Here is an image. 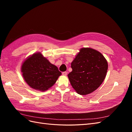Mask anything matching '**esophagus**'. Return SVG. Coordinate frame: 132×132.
<instances>
[{
    "instance_id": "esophagus-1",
    "label": "esophagus",
    "mask_w": 132,
    "mask_h": 132,
    "mask_svg": "<svg viewBox=\"0 0 132 132\" xmlns=\"http://www.w3.org/2000/svg\"><path fill=\"white\" fill-rule=\"evenodd\" d=\"M62 75H64V76H66L67 75V73L66 72V71H64V72L62 73Z\"/></svg>"
}]
</instances>
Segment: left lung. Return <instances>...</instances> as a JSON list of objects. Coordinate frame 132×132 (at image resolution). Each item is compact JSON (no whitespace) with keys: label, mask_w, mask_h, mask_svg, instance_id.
<instances>
[{"label":"left lung","mask_w":132,"mask_h":132,"mask_svg":"<svg viewBox=\"0 0 132 132\" xmlns=\"http://www.w3.org/2000/svg\"><path fill=\"white\" fill-rule=\"evenodd\" d=\"M72 71L68 77L77 93L85 95L101 85L106 77L107 62L99 52L90 48L80 50L71 64Z\"/></svg>","instance_id":"8db88e82"}]
</instances>
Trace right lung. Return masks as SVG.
I'll return each mask as SVG.
<instances>
[{"label":"right lung","instance_id":"1","mask_svg":"<svg viewBox=\"0 0 132 132\" xmlns=\"http://www.w3.org/2000/svg\"><path fill=\"white\" fill-rule=\"evenodd\" d=\"M21 71L27 84L41 91L52 86L62 74L56 66L39 53L34 54L23 63Z\"/></svg>","mask_w":132,"mask_h":132}]
</instances>
